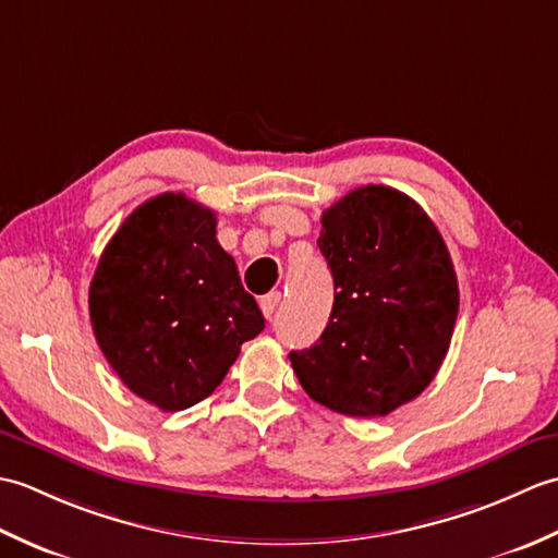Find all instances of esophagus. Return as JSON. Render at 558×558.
<instances>
[{
	"label": "esophagus",
	"instance_id": "34e87169",
	"mask_svg": "<svg viewBox=\"0 0 558 558\" xmlns=\"http://www.w3.org/2000/svg\"><path fill=\"white\" fill-rule=\"evenodd\" d=\"M280 304V292H268L266 298H260V312H264L266 318H270L272 314H276Z\"/></svg>",
	"mask_w": 558,
	"mask_h": 558
}]
</instances>
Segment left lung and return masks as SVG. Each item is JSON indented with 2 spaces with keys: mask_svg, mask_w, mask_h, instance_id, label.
Masks as SVG:
<instances>
[{
  "mask_svg": "<svg viewBox=\"0 0 558 558\" xmlns=\"http://www.w3.org/2000/svg\"><path fill=\"white\" fill-rule=\"evenodd\" d=\"M318 248L333 272L328 326L290 352L312 400L348 417H386L441 366L458 316L444 236L417 201L366 184L324 210Z\"/></svg>",
  "mask_w": 558,
  "mask_h": 558,
  "instance_id": "left-lung-1",
  "label": "left lung"
}]
</instances>
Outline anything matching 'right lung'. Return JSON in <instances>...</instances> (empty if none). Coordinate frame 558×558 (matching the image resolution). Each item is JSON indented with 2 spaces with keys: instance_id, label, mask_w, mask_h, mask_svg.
I'll return each mask as SVG.
<instances>
[{
  "instance_id": "obj_1",
  "label": "right lung",
  "mask_w": 558,
  "mask_h": 558,
  "mask_svg": "<svg viewBox=\"0 0 558 558\" xmlns=\"http://www.w3.org/2000/svg\"><path fill=\"white\" fill-rule=\"evenodd\" d=\"M98 345L124 386L165 412L208 398L264 314L216 240V213L184 194L141 204L88 290Z\"/></svg>"
}]
</instances>
